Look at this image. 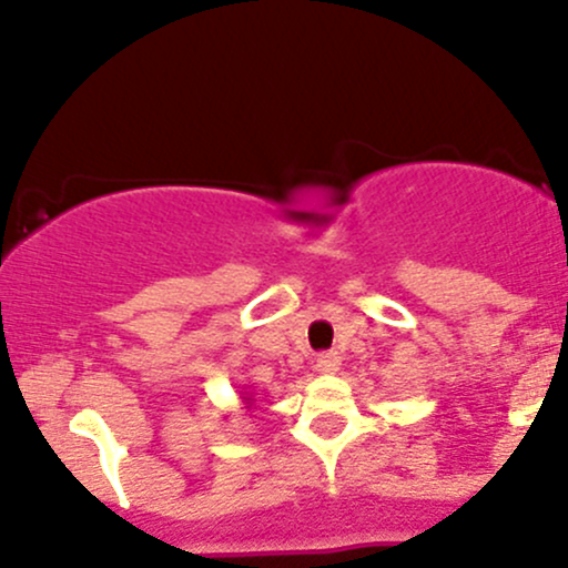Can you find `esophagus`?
Here are the masks:
<instances>
[{
    "label": "esophagus",
    "mask_w": 568,
    "mask_h": 568,
    "mask_svg": "<svg viewBox=\"0 0 568 568\" xmlns=\"http://www.w3.org/2000/svg\"><path fill=\"white\" fill-rule=\"evenodd\" d=\"M341 368V357L335 352H324L316 357V371L318 374H335Z\"/></svg>",
    "instance_id": "34e87169"
}]
</instances>
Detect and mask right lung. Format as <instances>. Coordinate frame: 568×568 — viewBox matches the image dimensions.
<instances>
[{"label":"right lung","instance_id":"right-lung-1","mask_svg":"<svg viewBox=\"0 0 568 568\" xmlns=\"http://www.w3.org/2000/svg\"><path fill=\"white\" fill-rule=\"evenodd\" d=\"M244 400H247V404H250V400H252V398H244Z\"/></svg>","mask_w":568,"mask_h":568}]
</instances>
